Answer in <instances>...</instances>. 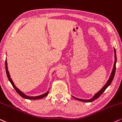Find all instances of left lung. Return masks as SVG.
<instances>
[{
  "instance_id": "1",
  "label": "left lung",
  "mask_w": 122,
  "mask_h": 122,
  "mask_svg": "<svg viewBox=\"0 0 122 122\" xmlns=\"http://www.w3.org/2000/svg\"><path fill=\"white\" fill-rule=\"evenodd\" d=\"M114 52H115V62H114V67H113V70L112 71V73H111V74L110 76V77L109 80L107 81V82L105 86H104V87L102 88L101 90L99 91V92H98V93H97L96 94H95L94 96V97L93 98H92L91 99H89V100H85V99H79V98H75L73 97V98H74L75 99H77V100H78V101H82V102H93V101L95 100V99H97V98H98L99 97L101 96V95H102V94L104 92H105L106 89L107 88V87L108 86H109L111 84V82L112 81L113 79H114V76H115V70H116V62H117V55H116V51H115V49H114Z\"/></svg>"
}]
</instances>
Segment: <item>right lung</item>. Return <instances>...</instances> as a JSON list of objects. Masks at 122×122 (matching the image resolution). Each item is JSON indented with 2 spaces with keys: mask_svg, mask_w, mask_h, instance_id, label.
<instances>
[{
  "mask_svg": "<svg viewBox=\"0 0 122 122\" xmlns=\"http://www.w3.org/2000/svg\"><path fill=\"white\" fill-rule=\"evenodd\" d=\"M5 70H6V74H7V77H8V80H9L10 82H11V83L12 84V85L13 87H14V89H15V90L16 91L17 93H18L19 94L21 97H23V98H25V99H41V98H44V97H45L47 95H48V92H47V93H45V94H44L41 95H40V96H37V97H28V96H27V95H25L24 93H22L21 92H20V91L19 90V89H17L15 85H14V82H13V81H12L11 77H10L9 72H8V68H7V64L6 60H5Z\"/></svg>",
  "mask_w": 122,
  "mask_h": 122,
  "instance_id": "add662e5",
  "label": "right lung"
}]
</instances>
